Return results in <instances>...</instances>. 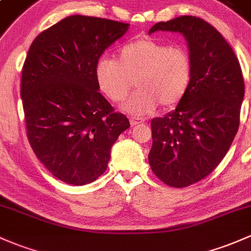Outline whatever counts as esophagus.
<instances>
[{
    "instance_id": "1",
    "label": "esophagus",
    "mask_w": 251,
    "mask_h": 251,
    "mask_svg": "<svg viewBox=\"0 0 251 251\" xmlns=\"http://www.w3.org/2000/svg\"><path fill=\"white\" fill-rule=\"evenodd\" d=\"M130 125L131 126H137V125H141L142 122H144V120H142V118H140V117H130Z\"/></svg>"
}]
</instances>
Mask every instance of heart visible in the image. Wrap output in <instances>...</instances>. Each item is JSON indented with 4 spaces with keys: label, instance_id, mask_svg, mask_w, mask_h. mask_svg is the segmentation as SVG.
<instances>
[{
    "label": "heart",
    "instance_id": "heart-1",
    "mask_svg": "<svg viewBox=\"0 0 251 251\" xmlns=\"http://www.w3.org/2000/svg\"><path fill=\"white\" fill-rule=\"evenodd\" d=\"M191 73L187 51L152 38L129 43L120 50L117 60L101 57L94 69L100 91L115 103L125 100L135 77L137 90L122 105L123 111L133 116L151 114L160 103H178L189 87Z\"/></svg>",
    "mask_w": 251,
    "mask_h": 251
}]
</instances>
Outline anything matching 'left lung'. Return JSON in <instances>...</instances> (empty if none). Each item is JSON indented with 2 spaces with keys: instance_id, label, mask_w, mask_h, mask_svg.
Segmentation results:
<instances>
[{
  "instance_id": "1",
  "label": "left lung",
  "mask_w": 251,
  "mask_h": 251,
  "mask_svg": "<svg viewBox=\"0 0 251 251\" xmlns=\"http://www.w3.org/2000/svg\"><path fill=\"white\" fill-rule=\"evenodd\" d=\"M187 40L191 81L176 110L153 118L151 169L175 188L199 182L219 165L239 126L244 81L239 62L225 38L207 21L182 15L155 24Z\"/></svg>"
}]
</instances>
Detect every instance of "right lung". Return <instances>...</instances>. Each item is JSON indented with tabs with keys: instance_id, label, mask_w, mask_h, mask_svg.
<instances>
[{
	"instance_id": "obj_1",
	"label": "right lung",
	"mask_w": 251,
	"mask_h": 251,
	"mask_svg": "<svg viewBox=\"0 0 251 251\" xmlns=\"http://www.w3.org/2000/svg\"><path fill=\"white\" fill-rule=\"evenodd\" d=\"M129 24L71 15L33 40L21 76L27 137L56 178L85 185L103 175L111 147L130 126L99 93L94 69Z\"/></svg>"
}]
</instances>
